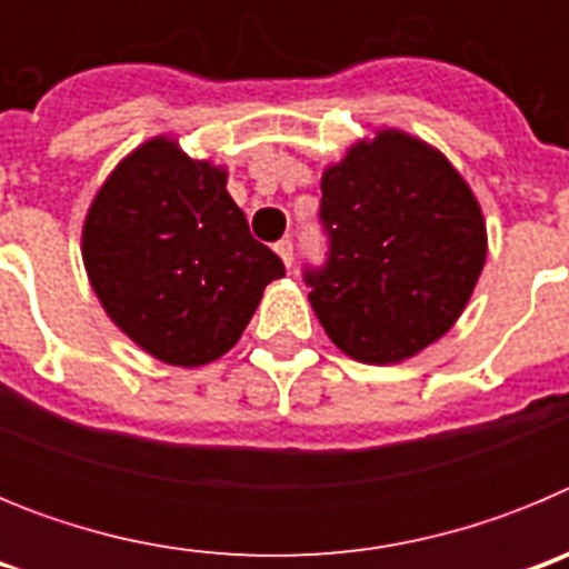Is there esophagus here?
I'll return each mask as SVG.
<instances>
[{
    "label": "esophagus",
    "mask_w": 569,
    "mask_h": 569,
    "mask_svg": "<svg viewBox=\"0 0 569 569\" xmlns=\"http://www.w3.org/2000/svg\"><path fill=\"white\" fill-rule=\"evenodd\" d=\"M276 253L281 256V261H284V268H293V239L276 241Z\"/></svg>",
    "instance_id": "1"
}]
</instances>
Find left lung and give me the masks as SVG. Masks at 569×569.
<instances>
[{
	"label": "left lung",
	"mask_w": 569,
	"mask_h": 569,
	"mask_svg": "<svg viewBox=\"0 0 569 569\" xmlns=\"http://www.w3.org/2000/svg\"><path fill=\"white\" fill-rule=\"evenodd\" d=\"M328 259L305 270L336 347L367 365L410 359L453 328L487 256L481 208L436 148L401 130L321 176Z\"/></svg>",
	"instance_id": "obj_1"
}]
</instances>
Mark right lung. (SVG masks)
I'll use <instances>...</instances> for the list:
<instances>
[{"label":"right lung","instance_id":"1","mask_svg":"<svg viewBox=\"0 0 569 569\" xmlns=\"http://www.w3.org/2000/svg\"><path fill=\"white\" fill-rule=\"evenodd\" d=\"M228 173L150 139L97 193L82 230L88 279L116 328L159 361L199 367L239 341L284 264L250 236Z\"/></svg>","mask_w":569,"mask_h":569}]
</instances>
